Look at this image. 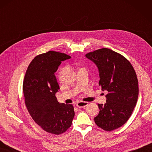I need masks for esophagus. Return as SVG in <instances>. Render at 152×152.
Masks as SVG:
<instances>
[{"label":"esophagus","mask_w":152,"mask_h":152,"mask_svg":"<svg viewBox=\"0 0 152 152\" xmlns=\"http://www.w3.org/2000/svg\"><path fill=\"white\" fill-rule=\"evenodd\" d=\"M88 104V102H83V101H80L78 102L77 104H76V106L77 107L80 108H83V107H86V106Z\"/></svg>","instance_id":"obj_1"}]
</instances>
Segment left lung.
Segmentation results:
<instances>
[{
    "mask_svg": "<svg viewBox=\"0 0 152 152\" xmlns=\"http://www.w3.org/2000/svg\"><path fill=\"white\" fill-rule=\"evenodd\" d=\"M86 57L97 66L102 91L106 90L105 104L94 118L96 125L111 131L124 125L132 114L138 96V83L132 64L125 57L108 48L89 52Z\"/></svg>",
    "mask_w": 152,
    "mask_h": 152,
    "instance_id": "8db88e82",
    "label": "left lung"
}]
</instances>
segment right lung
Instances as JSON below:
<instances>
[{
  "label": "right lung",
  "mask_w": 152,
  "mask_h": 152,
  "mask_svg": "<svg viewBox=\"0 0 152 152\" xmlns=\"http://www.w3.org/2000/svg\"><path fill=\"white\" fill-rule=\"evenodd\" d=\"M70 57L54 51L38 55L28 65L23 83L25 105L32 118L53 134L64 133L74 117L73 106L60 104L56 96L59 86L55 72L62 61Z\"/></svg>",
  "instance_id": "right-lung-1"
}]
</instances>
